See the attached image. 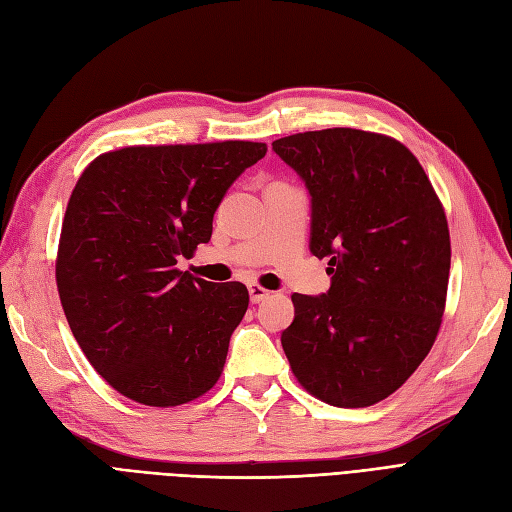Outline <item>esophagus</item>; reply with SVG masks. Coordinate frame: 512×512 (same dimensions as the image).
Returning <instances> with one entry per match:
<instances>
[{
    "mask_svg": "<svg viewBox=\"0 0 512 512\" xmlns=\"http://www.w3.org/2000/svg\"><path fill=\"white\" fill-rule=\"evenodd\" d=\"M247 290H250V301L252 303H260V301H265L267 297H269V290H265V288H262V286H258V284H250V288H247Z\"/></svg>",
    "mask_w": 512,
    "mask_h": 512,
    "instance_id": "34e87169",
    "label": "esophagus"
}]
</instances>
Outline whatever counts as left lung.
<instances>
[{"label":"left lung","instance_id":"obj_1","mask_svg":"<svg viewBox=\"0 0 512 512\" xmlns=\"http://www.w3.org/2000/svg\"><path fill=\"white\" fill-rule=\"evenodd\" d=\"M312 196L309 250L331 288L292 294L282 346L305 391L367 408L404 384L442 324L451 237L440 198L391 136L329 128L273 141Z\"/></svg>","mask_w":512,"mask_h":512}]
</instances>
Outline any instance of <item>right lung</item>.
Returning a JSON list of instances; mask_svg holds the SVG:
<instances>
[{
  "label": "right lung",
  "mask_w": 512,
  "mask_h": 512,
  "mask_svg": "<svg viewBox=\"0 0 512 512\" xmlns=\"http://www.w3.org/2000/svg\"><path fill=\"white\" fill-rule=\"evenodd\" d=\"M265 143L108 151L76 181L55 280L72 335L98 374L143 406L170 408L220 380L250 294L177 269L207 243L213 213Z\"/></svg>",
  "instance_id": "right-lung-1"
}]
</instances>
